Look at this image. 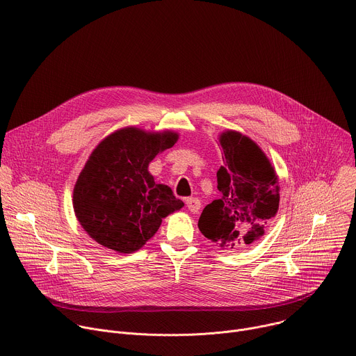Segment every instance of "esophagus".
<instances>
[{"mask_svg": "<svg viewBox=\"0 0 356 356\" xmlns=\"http://www.w3.org/2000/svg\"><path fill=\"white\" fill-rule=\"evenodd\" d=\"M184 202H186V206H187L188 211H191L193 214L198 213L200 209H201V202H200V200L195 198V197H187V198L184 200Z\"/></svg>", "mask_w": 356, "mask_h": 356, "instance_id": "1", "label": "esophagus"}]
</instances>
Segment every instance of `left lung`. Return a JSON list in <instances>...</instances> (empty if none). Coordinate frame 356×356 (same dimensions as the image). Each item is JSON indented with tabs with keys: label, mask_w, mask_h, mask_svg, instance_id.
<instances>
[{
	"label": "left lung",
	"mask_w": 356,
	"mask_h": 356,
	"mask_svg": "<svg viewBox=\"0 0 356 356\" xmlns=\"http://www.w3.org/2000/svg\"><path fill=\"white\" fill-rule=\"evenodd\" d=\"M220 142L224 149V166L217 172L221 198L202 210L198 228L220 246L242 250L259 241L277 213V177L249 138L228 131Z\"/></svg>",
	"instance_id": "1"
}]
</instances>
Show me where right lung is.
Here are the masks:
<instances>
[{"label":"right lung","instance_id":"add662e5","mask_svg":"<svg viewBox=\"0 0 356 356\" xmlns=\"http://www.w3.org/2000/svg\"><path fill=\"white\" fill-rule=\"evenodd\" d=\"M176 140L177 134L169 131L125 128L94 149L73 193L76 217L94 241L131 253L156 234L162 218L184 206L147 172L152 159Z\"/></svg>","mask_w":356,"mask_h":356}]
</instances>
